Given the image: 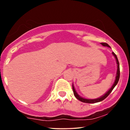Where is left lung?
<instances>
[{
    "mask_svg": "<svg viewBox=\"0 0 130 130\" xmlns=\"http://www.w3.org/2000/svg\"><path fill=\"white\" fill-rule=\"evenodd\" d=\"M101 44L102 45L104 46V47H110V45L107 43L102 42V43H101ZM112 54H113V56H114L115 58L116 61V64H117V71H116V77H115V82H114V83H113V85H112V86H111V88H110V89L107 92L105 93L104 95H102L101 96H100V97H99V98H96V99H87V98H85L82 97L80 95H79L78 94V93H77V92H76V91H75V89L74 88V85L73 84V90L74 95H75V98H76L77 99H78L80 101L83 102V103H98V102L102 101L103 100H104L105 98H106L108 96H109V95L111 93V92L112 91V90L113 89H114L115 87L116 86V85H117L118 82L119 80V77H120V68H119V61H118V57H117V56H116V55H115V53L112 52Z\"/></svg>",
    "mask_w": 130,
    "mask_h": 130,
    "instance_id": "8db88e82",
    "label": "left lung"
}]
</instances>
